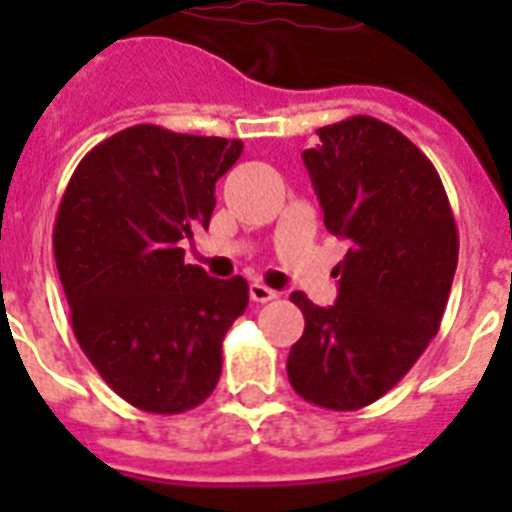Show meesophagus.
I'll return each mask as SVG.
<instances>
[{
    "label": "esophagus",
    "instance_id": "34e87169",
    "mask_svg": "<svg viewBox=\"0 0 512 512\" xmlns=\"http://www.w3.org/2000/svg\"><path fill=\"white\" fill-rule=\"evenodd\" d=\"M249 297H252V303H271V300L279 297V292L271 287H265L260 281H252V284H249Z\"/></svg>",
    "mask_w": 512,
    "mask_h": 512
}]
</instances>
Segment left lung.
<instances>
[{"label": "left lung", "mask_w": 512, "mask_h": 512, "mask_svg": "<svg viewBox=\"0 0 512 512\" xmlns=\"http://www.w3.org/2000/svg\"><path fill=\"white\" fill-rule=\"evenodd\" d=\"M303 151L329 233L350 241L335 268V305L303 292L292 388L316 406L353 412L385 396L436 337L457 271V225L430 159L396 127L350 116Z\"/></svg>", "instance_id": "8db88e82"}]
</instances>
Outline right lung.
Here are the masks:
<instances>
[{
    "instance_id": "right-lung-1",
    "label": "right lung",
    "mask_w": 512,
    "mask_h": 512,
    "mask_svg": "<svg viewBox=\"0 0 512 512\" xmlns=\"http://www.w3.org/2000/svg\"><path fill=\"white\" fill-rule=\"evenodd\" d=\"M241 148L135 124L84 156L60 201L52 249L74 335L143 412L199 406L223 372L225 332L247 311V281L212 279L180 247L209 225L215 183Z\"/></svg>"
}]
</instances>
